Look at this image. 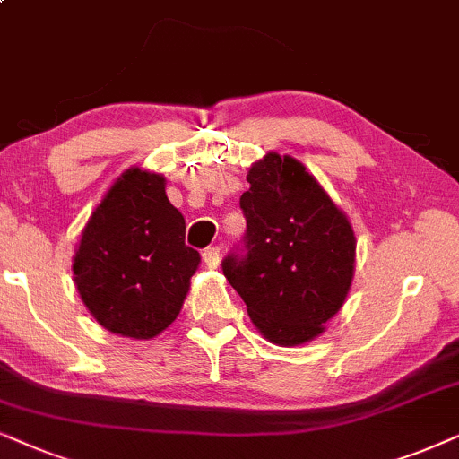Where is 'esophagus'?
I'll return each mask as SVG.
<instances>
[{
  "label": "esophagus",
  "mask_w": 459,
  "mask_h": 459,
  "mask_svg": "<svg viewBox=\"0 0 459 459\" xmlns=\"http://www.w3.org/2000/svg\"><path fill=\"white\" fill-rule=\"evenodd\" d=\"M204 262L207 268H216L220 264V247L218 246H212V247H205L204 249Z\"/></svg>",
  "instance_id": "esophagus-1"
}]
</instances>
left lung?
I'll return each mask as SVG.
<instances>
[{"label": "left lung", "mask_w": 459, "mask_h": 459, "mask_svg": "<svg viewBox=\"0 0 459 459\" xmlns=\"http://www.w3.org/2000/svg\"><path fill=\"white\" fill-rule=\"evenodd\" d=\"M241 195L247 230L243 254L222 260L224 277L273 344L298 346L325 332L354 274L346 213L298 159L266 152L247 172Z\"/></svg>", "instance_id": "left-lung-1"}]
</instances>
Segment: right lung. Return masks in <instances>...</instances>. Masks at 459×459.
Returning a JSON list of instances; mask_svg holds the SVG:
<instances>
[{
    "instance_id": "obj_1",
    "label": "right lung",
    "mask_w": 459,
    "mask_h": 459,
    "mask_svg": "<svg viewBox=\"0 0 459 459\" xmlns=\"http://www.w3.org/2000/svg\"><path fill=\"white\" fill-rule=\"evenodd\" d=\"M161 174L130 168L85 224L73 255L79 296L108 332L151 340L178 316L201 255Z\"/></svg>"
}]
</instances>
